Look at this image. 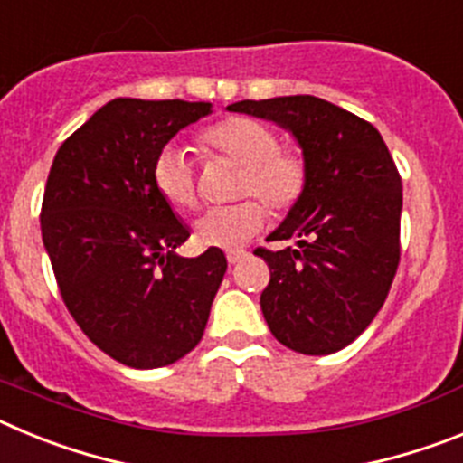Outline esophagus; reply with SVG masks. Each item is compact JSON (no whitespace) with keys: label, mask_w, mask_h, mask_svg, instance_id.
<instances>
[{"label":"esophagus","mask_w":463,"mask_h":463,"mask_svg":"<svg viewBox=\"0 0 463 463\" xmlns=\"http://www.w3.org/2000/svg\"><path fill=\"white\" fill-rule=\"evenodd\" d=\"M245 255H248V252L241 250V248H234V250H227V261L229 264H239L241 260H245Z\"/></svg>","instance_id":"obj_1"}]
</instances>
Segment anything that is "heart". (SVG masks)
<instances>
[{
    "mask_svg": "<svg viewBox=\"0 0 463 463\" xmlns=\"http://www.w3.org/2000/svg\"><path fill=\"white\" fill-rule=\"evenodd\" d=\"M196 148L206 159L227 157L241 165L236 196H248L229 206L211 208L196 220L194 239L203 248L227 250L248 243L269 222L265 203L282 215L306 194L308 159L298 148L280 146V134L269 122L248 116L224 118L196 137ZM150 175L155 192L171 208L190 213L199 206L194 166L183 150L174 146L159 150Z\"/></svg>",
    "mask_w": 463,
    "mask_h": 463,
    "instance_id": "obj_1",
    "label": "heart"
}]
</instances>
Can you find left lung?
Returning <instances> with one entry per match:
<instances>
[{
	"label": "left lung",
	"mask_w": 463,
	"mask_h": 463,
	"mask_svg": "<svg viewBox=\"0 0 463 463\" xmlns=\"http://www.w3.org/2000/svg\"><path fill=\"white\" fill-rule=\"evenodd\" d=\"M236 113L267 118L294 134L308 159L301 202L257 248L271 280L260 304L273 336L301 354L343 350L373 322L401 260V175L371 122L310 97L236 101Z\"/></svg>",
	"instance_id": "1"
}]
</instances>
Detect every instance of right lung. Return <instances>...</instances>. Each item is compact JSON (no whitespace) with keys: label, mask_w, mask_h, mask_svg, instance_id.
<instances>
[{"label":"right lung","mask_w":463,"mask_h":463,"mask_svg":"<svg viewBox=\"0 0 463 463\" xmlns=\"http://www.w3.org/2000/svg\"><path fill=\"white\" fill-rule=\"evenodd\" d=\"M206 101L113 99L60 146L41 203L57 288L94 345L159 369L202 341L227 271L220 248L178 257L185 224L153 187V162Z\"/></svg>","instance_id":"1"}]
</instances>
